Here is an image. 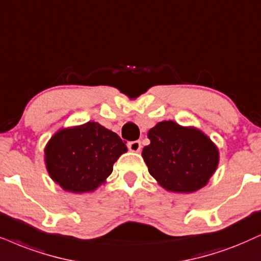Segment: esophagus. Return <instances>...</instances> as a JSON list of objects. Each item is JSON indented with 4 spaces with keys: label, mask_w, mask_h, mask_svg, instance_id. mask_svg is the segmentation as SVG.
Here are the masks:
<instances>
[{
    "label": "esophagus",
    "mask_w": 261,
    "mask_h": 261,
    "mask_svg": "<svg viewBox=\"0 0 261 261\" xmlns=\"http://www.w3.org/2000/svg\"><path fill=\"white\" fill-rule=\"evenodd\" d=\"M128 150L133 151V153H138L141 150V142L140 141H133L127 143Z\"/></svg>",
    "instance_id": "34e87169"
}]
</instances>
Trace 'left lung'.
<instances>
[{"label": "left lung", "instance_id": "8db88e82", "mask_svg": "<svg viewBox=\"0 0 261 261\" xmlns=\"http://www.w3.org/2000/svg\"><path fill=\"white\" fill-rule=\"evenodd\" d=\"M142 158L158 184L171 193L189 194L208 183L219 164L216 143L195 126L160 121L148 131Z\"/></svg>", "mask_w": 261, "mask_h": 261}]
</instances>
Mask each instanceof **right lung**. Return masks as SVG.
Instances as JSON below:
<instances>
[{
  "label": "right lung",
  "mask_w": 261,
  "mask_h": 261,
  "mask_svg": "<svg viewBox=\"0 0 261 261\" xmlns=\"http://www.w3.org/2000/svg\"><path fill=\"white\" fill-rule=\"evenodd\" d=\"M125 142L96 121L58 130L44 148L49 176L68 193H92L106 183L113 165L126 153Z\"/></svg>",
  "instance_id": "obj_1"
}]
</instances>
